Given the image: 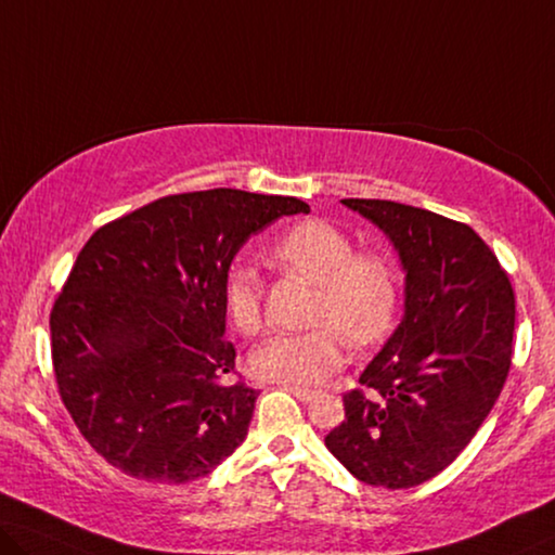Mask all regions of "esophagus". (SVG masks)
<instances>
[{
  "mask_svg": "<svg viewBox=\"0 0 555 555\" xmlns=\"http://www.w3.org/2000/svg\"><path fill=\"white\" fill-rule=\"evenodd\" d=\"M284 388L288 393H294L296 399L299 401H311V399H317L319 396V391H313V388H301V386H288V384H284Z\"/></svg>",
  "mask_w": 555,
  "mask_h": 555,
  "instance_id": "obj_1",
  "label": "esophagus"
}]
</instances>
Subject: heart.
Returning a JSON list of instances; mask_svg holds the SVG:
<instances>
[{"label":"heart","instance_id":"obj_1","mask_svg":"<svg viewBox=\"0 0 555 555\" xmlns=\"http://www.w3.org/2000/svg\"><path fill=\"white\" fill-rule=\"evenodd\" d=\"M269 261L284 274L317 284L309 324L301 334H276L249 353V371L261 382L319 384L344 363V339L357 349L382 341L399 306V276L386 254L357 251L344 229L324 219L288 227L269 246ZM227 313L242 334L263 324L261 279L249 267L231 271L224 284Z\"/></svg>","mask_w":555,"mask_h":555}]
</instances>
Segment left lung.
I'll list each match as a JSON object with an SVG mask.
<instances>
[{
	"instance_id": "8db88e82",
	"label": "left lung",
	"mask_w": 555,
	"mask_h": 555,
	"mask_svg": "<svg viewBox=\"0 0 555 555\" xmlns=\"http://www.w3.org/2000/svg\"><path fill=\"white\" fill-rule=\"evenodd\" d=\"M391 238L406 269V311L326 449L363 483L411 489L470 443L508 378L516 299L468 224L386 198H344Z\"/></svg>"
}]
</instances>
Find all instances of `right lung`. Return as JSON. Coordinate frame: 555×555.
<instances>
[{"label":"right lung","mask_w":555,"mask_h":555,"mask_svg":"<svg viewBox=\"0 0 555 555\" xmlns=\"http://www.w3.org/2000/svg\"><path fill=\"white\" fill-rule=\"evenodd\" d=\"M294 196L209 189L99 227L49 313L66 411L106 463L154 483L211 474L244 443L259 391L234 371L224 284L242 244Z\"/></svg>","instance_id":"add662e5"}]
</instances>
